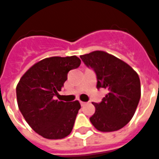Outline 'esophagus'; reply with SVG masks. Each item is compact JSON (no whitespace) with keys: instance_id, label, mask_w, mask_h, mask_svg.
I'll return each instance as SVG.
<instances>
[{"instance_id":"1","label":"esophagus","mask_w":159,"mask_h":159,"mask_svg":"<svg viewBox=\"0 0 159 159\" xmlns=\"http://www.w3.org/2000/svg\"><path fill=\"white\" fill-rule=\"evenodd\" d=\"M80 103H81V105H82V106H84V105H86V104H87V103H86V102H83V101H81V102H80Z\"/></svg>"}]
</instances>
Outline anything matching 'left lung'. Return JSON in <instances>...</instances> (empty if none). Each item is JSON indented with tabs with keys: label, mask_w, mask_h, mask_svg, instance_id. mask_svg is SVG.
I'll return each instance as SVG.
<instances>
[{
	"label": "left lung",
	"mask_w": 159,
	"mask_h": 159,
	"mask_svg": "<svg viewBox=\"0 0 159 159\" xmlns=\"http://www.w3.org/2000/svg\"><path fill=\"white\" fill-rule=\"evenodd\" d=\"M80 57L86 66L94 70L98 89L109 90L101 103H93L95 113L90 121L102 132L121 129L133 117L139 103L138 74L127 63L105 51L96 50Z\"/></svg>",
	"instance_id": "8db88e82"
}]
</instances>
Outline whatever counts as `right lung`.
I'll use <instances>...</instances> for the list:
<instances>
[{"instance_id":"obj_1","label":"right lung","mask_w":159,"mask_h":159,"mask_svg":"<svg viewBox=\"0 0 159 159\" xmlns=\"http://www.w3.org/2000/svg\"><path fill=\"white\" fill-rule=\"evenodd\" d=\"M81 64L77 56H53L41 60L23 74L17 85V105L27 123L46 139L65 138L71 132L78 110V100L55 99L70 70Z\"/></svg>"}]
</instances>
